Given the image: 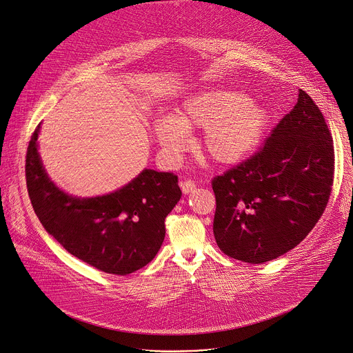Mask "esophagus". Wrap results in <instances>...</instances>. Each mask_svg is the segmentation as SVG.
Wrapping results in <instances>:
<instances>
[{
  "label": "esophagus",
  "instance_id": "1",
  "mask_svg": "<svg viewBox=\"0 0 353 353\" xmlns=\"http://www.w3.org/2000/svg\"><path fill=\"white\" fill-rule=\"evenodd\" d=\"M179 186H181V189H182V192H183V193H190V192H193V190H194V188H196V185H194V182H193L192 179L181 181Z\"/></svg>",
  "mask_w": 353,
  "mask_h": 353
}]
</instances>
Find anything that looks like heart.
<instances>
[{
  "mask_svg": "<svg viewBox=\"0 0 353 353\" xmlns=\"http://www.w3.org/2000/svg\"><path fill=\"white\" fill-rule=\"evenodd\" d=\"M267 123V110L246 94L213 89L189 97L176 118H160L154 134L164 153L175 159L189 145L188 132L204 128L201 153L217 164L231 165L245 160L257 148Z\"/></svg>",
  "mask_w": 353,
  "mask_h": 353,
  "instance_id": "1",
  "label": "heart"
}]
</instances>
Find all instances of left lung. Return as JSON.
<instances>
[{
  "mask_svg": "<svg viewBox=\"0 0 353 353\" xmlns=\"http://www.w3.org/2000/svg\"><path fill=\"white\" fill-rule=\"evenodd\" d=\"M334 161L325 119L301 89L296 105L278 122L260 150L211 181L219 248L252 264L294 249L327 207Z\"/></svg>",
  "mask_w": 353,
  "mask_h": 353,
  "instance_id": "8db88e82",
  "label": "left lung"
}]
</instances>
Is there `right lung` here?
<instances>
[{"label":"right lung","mask_w":353,"mask_h":353,"mask_svg":"<svg viewBox=\"0 0 353 353\" xmlns=\"http://www.w3.org/2000/svg\"><path fill=\"white\" fill-rule=\"evenodd\" d=\"M40 125L26 153V185L44 230L70 254L94 268L128 275L149 264L163 245L165 217L181 199L178 176L145 170L122 189L72 197L47 176L37 153Z\"/></svg>","instance_id":"obj_1"}]
</instances>
